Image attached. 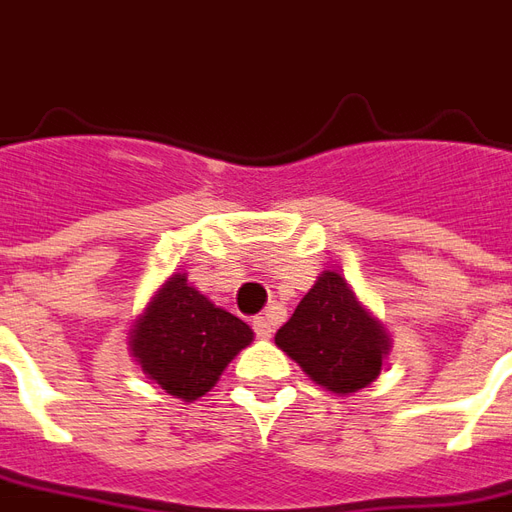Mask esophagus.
Instances as JSON below:
<instances>
[{"instance_id":"obj_1","label":"esophagus","mask_w":512,"mask_h":512,"mask_svg":"<svg viewBox=\"0 0 512 512\" xmlns=\"http://www.w3.org/2000/svg\"><path fill=\"white\" fill-rule=\"evenodd\" d=\"M252 330H255L257 338H271V335H274V318H271V313L257 316L255 321H252Z\"/></svg>"}]
</instances>
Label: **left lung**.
<instances>
[{"label":"left lung","instance_id":"8db88e82","mask_svg":"<svg viewBox=\"0 0 512 512\" xmlns=\"http://www.w3.org/2000/svg\"><path fill=\"white\" fill-rule=\"evenodd\" d=\"M274 343L316 385L343 396L377 380L391 349L385 327L335 271H321L293 316L277 330Z\"/></svg>","mask_w":512,"mask_h":512}]
</instances>
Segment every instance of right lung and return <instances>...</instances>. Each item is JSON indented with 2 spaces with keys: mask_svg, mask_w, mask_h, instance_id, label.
Returning <instances> with one entry per match:
<instances>
[{
  "mask_svg": "<svg viewBox=\"0 0 512 512\" xmlns=\"http://www.w3.org/2000/svg\"><path fill=\"white\" fill-rule=\"evenodd\" d=\"M255 338L249 324L216 307L185 274H171L132 324L130 352L144 374L177 399H199Z\"/></svg>",
  "mask_w": 512,
  "mask_h": 512,
  "instance_id": "right-lung-1",
  "label": "right lung"
}]
</instances>
